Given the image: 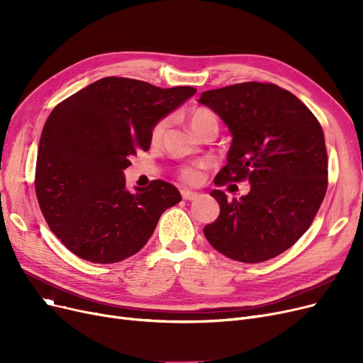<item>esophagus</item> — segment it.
Segmentation results:
<instances>
[{"instance_id":"obj_1","label":"esophagus","mask_w":363,"mask_h":363,"mask_svg":"<svg viewBox=\"0 0 363 363\" xmlns=\"http://www.w3.org/2000/svg\"><path fill=\"white\" fill-rule=\"evenodd\" d=\"M181 194H182V199H184V200H188V201L196 200V199L199 197V194H197V193H194V191H189V189H182Z\"/></svg>"}]
</instances>
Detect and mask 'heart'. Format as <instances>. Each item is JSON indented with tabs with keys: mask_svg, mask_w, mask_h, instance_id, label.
Segmentation results:
<instances>
[{
	"mask_svg": "<svg viewBox=\"0 0 363 363\" xmlns=\"http://www.w3.org/2000/svg\"><path fill=\"white\" fill-rule=\"evenodd\" d=\"M188 123L191 130L196 133V135H201L203 132L206 130H215L218 132L219 128V122H218V116L206 107H196L193 110H189L188 113ZM167 128V119H160L159 122L155 123L151 129V141L152 143H159L163 137V133ZM181 178L188 182V184H196L201 179V169L200 166H188L184 167L181 170Z\"/></svg>",
	"mask_w": 363,
	"mask_h": 363,
	"instance_id": "obj_1",
	"label": "heart"
}]
</instances>
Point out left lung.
<instances>
[{"label": "left lung", "mask_w": 363, "mask_h": 363, "mask_svg": "<svg viewBox=\"0 0 363 363\" xmlns=\"http://www.w3.org/2000/svg\"><path fill=\"white\" fill-rule=\"evenodd\" d=\"M199 103L212 108L233 135L228 162L215 184L250 182L240 200L220 189V206L204 235L226 257L269 260L308 231L327 193L328 157L323 132L296 95L274 84L244 82L204 91Z\"/></svg>", "instance_id": "8db88e82"}]
</instances>
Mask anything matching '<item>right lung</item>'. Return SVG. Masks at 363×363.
<instances>
[{"label": "right lung", "mask_w": 363, "mask_h": 363, "mask_svg": "<svg viewBox=\"0 0 363 363\" xmlns=\"http://www.w3.org/2000/svg\"><path fill=\"white\" fill-rule=\"evenodd\" d=\"M197 92L103 78L57 104L40 140L35 191L50 230L78 257L116 263L138 253L178 188L152 181L130 193L125 169L148 150L156 122Z\"/></svg>", "instance_id": "right-lung-1"}]
</instances>
